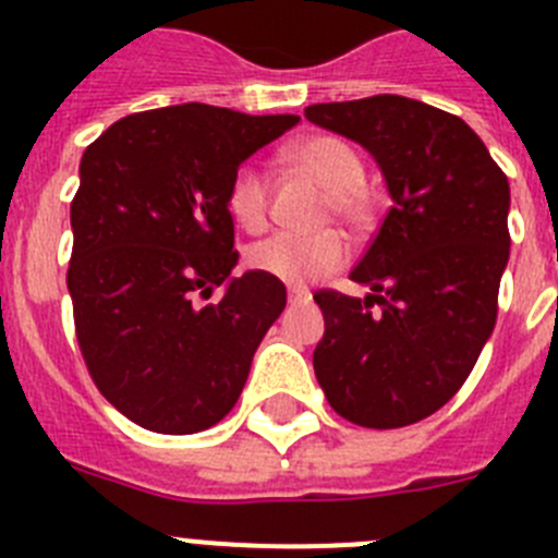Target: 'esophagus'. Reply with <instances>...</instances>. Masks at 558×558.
Segmentation results:
<instances>
[{"label":"esophagus","mask_w":558,"mask_h":558,"mask_svg":"<svg viewBox=\"0 0 558 558\" xmlns=\"http://www.w3.org/2000/svg\"><path fill=\"white\" fill-rule=\"evenodd\" d=\"M310 299H313V295H310V290H304V288H290L288 290V302L293 304V307H302V304H310Z\"/></svg>","instance_id":"1"}]
</instances>
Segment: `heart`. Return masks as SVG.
<instances>
[{"mask_svg":"<svg viewBox=\"0 0 558 558\" xmlns=\"http://www.w3.org/2000/svg\"><path fill=\"white\" fill-rule=\"evenodd\" d=\"M288 161L293 170L313 179L327 192L329 211H335V218L349 226H357L366 218V204L357 192L366 179V170L357 150L347 140L332 133H315L290 147ZM268 175L254 161L236 167L229 181V192H226V206L234 223L243 226L245 231H263L268 223ZM245 259L256 274L302 288L343 268L349 259V245L335 231H322V234L282 231L251 245Z\"/></svg>","mask_w":558,"mask_h":558,"instance_id":"obj_1","label":"heart"}]
</instances>
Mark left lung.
I'll return each mask as SVG.
<instances>
[{"mask_svg": "<svg viewBox=\"0 0 558 558\" xmlns=\"http://www.w3.org/2000/svg\"><path fill=\"white\" fill-rule=\"evenodd\" d=\"M304 117L366 147L391 209L349 279L318 290V386L343 418L391 430L456 397L497 322L509 265V179L461 117L399 95L318 102Z\"/></svg>", "mask_w": 558, "mask_h": 558, "instance_id": "1", "label": "left lung"}]
</instances>
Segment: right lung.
Instances as JSON below:
<instances>
[{"instance_id":"right-lung-1","label":"right lung","mask_w":558,"mask_h":558,"mask_svg":"<svg viewBox=\"0 0 558 558\" xmlns=\"http://www.w3.org/2000/svg\"><path fill=\"white\" fill-rule=\"evenodd\" d=\"M299 122L184 102L122 117L81 159L66 288L88 374L122 416L167 436L218 425L288 293L231 276L234 170ZM227 290L198 308L194 293Z\"/></svg>"}]
</instances>
